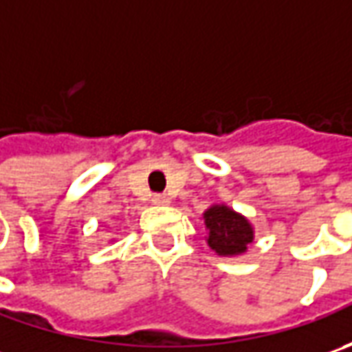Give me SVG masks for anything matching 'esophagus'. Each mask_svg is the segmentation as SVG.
<instances>
[{"label":"esophagus","instance_id":"esophagus-1","mask_svg":"<svg viewBox=\"0 0 352 352\" xmlns=\"http://www.w3.org/2000/svg\"><path fill=\"white\" fill-rule=\"evenodd\" d=\"M153 204H155V206H168L170 197L166 196V194H155V196H153Z\"/></svg>","mask_w":352,"mask_h":352}]
</instances>
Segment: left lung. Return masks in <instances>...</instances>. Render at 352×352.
<instances>
[{
  "label": "left lung",
  "mask_w": 352,
  "mask_h": 352,
  "mask_svg": "<svg viewBox=\"0 0 352 352\" xmlns=\"http://www.w3.org/2000/svg\"><path fill=\"white\" fill-rule=\"evenodd\" d=\"M206 227L210 229L208 245L219 254H241L252 241L249 221L229 208L213 206L204 213Z\"/></svg>",
  "instance_id": "obj_1"
}]
</instances>
